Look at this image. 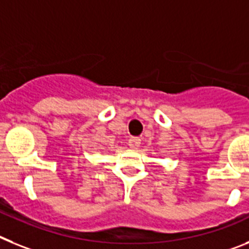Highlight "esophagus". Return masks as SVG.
Masks as SVG:
<instances>
[{"label":"esophagus","mask_w":249,"mask_h":249,"mask_svg":"<svg viewBox=\"0 0 249 249\" xmlns=\"http://www.w3.org/2000/svg\"><path fill=\"white\" fill-rule=\"evenodd\" d=\"M140 142H142V140H140L139 138H137V137H131L130 139H129V142H127V144H129V146H130V148L135 149V148H139Z\"/></svg>","instance_id":"1"}]
</instances>
